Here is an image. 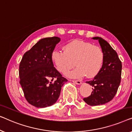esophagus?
<instances>
[{
  "mask_svg": "<svg viewBox=\"0 0 132 132\" xmlns=\"http://www.w3.org/2000/svg\"><path fill=\"white\" fill-rule=\"evenodd\" d=\"M72 82L75 83L76 84H78V85H80L81 84V82L79 80H72Z\"/></svg>",
  "mask_w": 132,
  "mask_h": 132,
  "instance_id": "esophagus-1",
  "label": "esophagus"
}]
</instances>
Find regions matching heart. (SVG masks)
<instances>
[{
  "instance_id": "1",
  "label": "heart",
  "mask_w": 132,
  "mask_h": 132,
  "mask_svg": "<svg viewBox=\"0 0 132 132\" xmlns=\"http://www.w3.org/2000/svg\"><path fill=\"white\" fill-rule=\"evenodd\" d=\"M64 51L54 50L51 53V60L57 69L65 73L73 65L76 67L67 73L72 78H81L87 76L94 78L102 68L105 54L102 48L91 42L75 39L66 43Z\"/></svg>"
}]
</instances>
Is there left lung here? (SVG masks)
Segmentation results:
<instances>
[{
	"label": "left lung",
	"mask_w": 132,
	"mask_h": 132,
	"mask_svg": "<svg viewBox=\"0 0 132 132\" xmlns=\"http://www.w3.org/2000/svg\"><path fill=\"white\" fill-rule=\"evenodd\" d=\"M93 39L99 40L105 59L99 73L93 80L86 81L93 87V91L90 96L83 100L89 105L97 106L109 102L116 96L121 82L122 64L117 52L108 42L100 37Z\"/></svg>",
	"instance_id": "left-lung-1"
}]
</instances>
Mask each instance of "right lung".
<instances>
[{
    "mask_svg": "<svg viewBox=\"0 0 132 132\" xmlns=\"http://www.w3.org/2000/svg\"><path fill=\"white\" fill-rule=\"evenodd\" d=\"M60 38L54 36L39 40L23 55L20 63V84L26 99L37 108L56 102L62 87L68 80L54 67L51 53Z\"/></svg>",
    "mask_w": 132,
    "mask_h": 132,
    "instance_id": "add662e5",
    "label": "right lung"
}]
</instances>
